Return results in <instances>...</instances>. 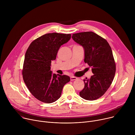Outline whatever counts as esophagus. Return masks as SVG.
Masks as SVG:
<instances>
[{"label":"esophagus","mask_w":135,"mask_h":135,"mask_svg":"<svg viewBox=\"0 0 135 135\" xmlns=\"http://www.w3.org/2000/svg\"><path fill=\"white\" fill-rule=\"evenodd\" d=\"M77 80V78H76V77L73 76H70V80L71 81H74V80Z\"/></svg>","instance_id":"esophagus-1"}]
</instances>
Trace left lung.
<instances>
[{"mask_svg":"<svg viewBox=\"0 0 135 135\" xmlns=\"http://www.w3.org/2000/svg\"><path fill=\"white\" fill-rule=\"evenodd\" d=\"M72 38L83 47L84 61L93 74L90 79L83 80L84 87L80 95L88 100L97 99L109 88L115 76L116 66L111 47L106 40L91 31L74 33Z\"/></svg>","mask_w":135,"mask_h":135,"instance_id":"8db88e82","label":"left lung"}]
</instances>
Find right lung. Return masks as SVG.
<instances>
[{
	"mask_svg": "<svg viewBox=\"0 0 135 135\" xmlns=\"http://www.w3.org/2000/svg\"><path fill=\"white\" fill-rule=\"evenodd\" d=\"M70 38V34L46 33L33 41L26 51L23 80L31 93L43 103L56 101L60 97L64 86L70 80L67 75L53 74L50 67L60 46Z\"/></svg>",
	"mask_w": 135,
	"mask_h": 135,
	"instance_id": "obj_1",
	"label": "right lung"
}]
</instances>
